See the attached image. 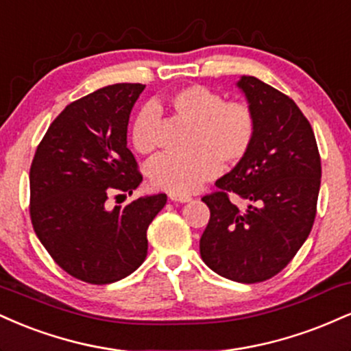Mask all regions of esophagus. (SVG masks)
<instances>
[{"label":"esophagus","mask_w":351,"mask_h":351,"mask_svg":"<svg viewBox=\"0 0 351 351\" xmlns=\"http://www.w3.org/2000/svg\"><path fill=\"white\" fill-rule=\"evenodd\" d=\"M169 199H171L172 202H191V195H185V193H174L171 192L169 193Z\"/></svg>","instance_id":"34e87169"}]
</instances>
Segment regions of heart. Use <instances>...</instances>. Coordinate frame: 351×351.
Returning a JSON list of instances; mask_svg holds the SVG:
<instances>
[{
    "instance_id": "b5f03b06",
    "label": "heart",
    "mask_w": 351,
    "mask_h": 351,
    "mask_svg": "<svg viewBox=\"0 0 351 351\" xmlns=\"http://www.w3.org/2000/svg\"><path fill=\"white\" fill-rule=\"evenodd\" d=\"M167 110L192 123V154H162L149 164V180L160 191L187 193L225 166L245 160L258 133V119L250 103L225 100L223 95L205 85H185L166 97ZM158 113L144 106L131 123V144L139 154L149 156L158 147Z\"/></svg>"
}]
</instances>
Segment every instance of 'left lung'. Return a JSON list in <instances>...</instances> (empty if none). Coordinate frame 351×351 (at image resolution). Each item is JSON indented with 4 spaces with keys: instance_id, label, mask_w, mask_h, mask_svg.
<instances>
[{
    "instance_id": "8db88e82",
    "label": "left lung",
    "mask_w": 351,
    "mask_h": 351,
    "mask_svg": "<svg viewBox=\"0 0 351 351\" xmlns=\"http://www.w3.org/2000/svg\"><path fill=\"white\" fill-rule=\"evenodd\" d=\"M238 86L256 113L258 133L245 160L202 197L210 220L200 256L217 274L254 284L281 273L307 240L322 166L314 130L292 98L256 77H241Z\"/></svg>"
}]
</instances>
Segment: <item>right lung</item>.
Returning <instances> with one entry per match:
<instances>
[{"instance_id":"right-lung-1","label":"right lung","mask_w":351,"mask_h":351,"mask_svg":"<svg viewBox=\"0 0 351 351\" xmlns=\"http://www.w3.org/2000/svg\"><path fill=\"white\" fill-rule=\"evenodd\" d=\"M144 86L108 85L72 101L32 159V228L53 261L84 282H117L138 269L147 254V226L167 202L159 193L106 208L110 195L133 193L143 180L126 133Z\"/></svg>"}]
</instances>
